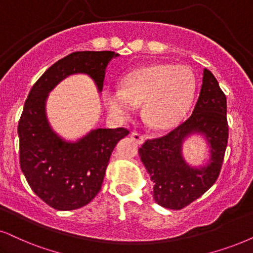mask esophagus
Returning <instances> with one entry per match:
<instances>
[{
	"instance_id": "esophagus-1",
	"label": "esophagus",
	"mask_w": 253,
	"mask_h": 253,
	"mask_svg": "<svg viewBox=\"0 0 253 253\" xmlns=\"http://www.w3.org/2000/svg\"><path fill=\"white\" fill-rule=\"evenodd\" d=\"M130 139H132L133 141H135L136 143H139V145H142L143 141H145V137H143V135H141V134L137 132H133L130 134Z\"/></svg>"
}]
</instances>
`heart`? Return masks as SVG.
<instances>
[{
  "instance_id": "heart-1",
  "label": "heart",
  "mask_w": 253,
  "mask_h": 253,
  "mask_svg": "<svg viewBox=\"0 0 253 253\" xmlns=\"http://www.w3.org/2000/svg\"><path fill=\"white\" fill-rule=\"evenodd\" d=\"M195 76L184 65L155 64L128 73L119 87H106L103 101L113 120L128 119L142 104L145 119L156 128L175 125L193 100Z\"/></svg>"
}]
</instances>
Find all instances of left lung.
Here are the masks:
<instances>
[{"label": "left lung", "instance_id": "1", "mask_svg": "<svg viewBox=\"0 0 253 253\" xmlns=\"http://www.w3.org/2000/svg\"><path fill=\"white\" fill-rule=\"evenodd\" d=\"M197 133L211 150L206 166L193 168L181 154L183 143ZM226 97L209 70H203L202 86L191 116L167 135L147 140L139 148L143 166L154 182L153 197L159 206L180 210L211 188L222 168L228 145Z\"/></svg>", "mask_w": 253, "mask_h": 253}]
</instances>
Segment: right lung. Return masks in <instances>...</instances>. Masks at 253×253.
Segmentation results:
<instances>
[{"mask_svg": "<svg viewBox=\"0 0 253 253\" xmlns=\"http://www.w3.org/2000/svg\"><path fill=\"white\" fill-rule=\"evenodd\" d=\"M113 51H78L46 70L33 86L18 123L20 165L29 185L57 210H75L91 202L100 190L110 156L126 128L92 129L77 141H66L51 128L45 105L49 93L69 76L84 73L103 91Z\"/></svg>", "mask_w": 253, "mask_h": 253, "instance_id": "obj_1", "label": "right lung"}]
</instances>
